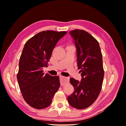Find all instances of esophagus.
Wrapping results in <instances>:
<instances>
[{
	"mask_svg": "<svg viewBox=\"0 0 126 126\" xmlns=\"http://www.w3.org/2000/svg\"><path fill=\"white\" fill-rule=\"evenodd\" d=\"M60 81H61V85H64L69 82V78L62 76H60Z\"/></svg>",
	"mask_w": 126,
	"mask_h": 126,
	"instance_id": "1",
	"label": "esophagus"
}]
</instances>
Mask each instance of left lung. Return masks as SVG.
I'll return each instance as SVG.
<instances>
[{
  "label": "left lung",
  "mask_w": 126,
  "mask_h": 126,
  "mask_svg": "<svg viewBox=\"0 0 126 126\" xmlns=\"http://www.w3.org/2000/svg\"><path fill=\"white\" fill-rule=\"evenodd\" d=\"M69 33L77 48V62L82 79L79 81L70 78L75 91L67 99L73 108L84 109L94 102L102 89L104 77L102 55L98 42L87 32L75 29Z\"/></svg>",
  "instance_id": "obj_1"
}]
</instances>
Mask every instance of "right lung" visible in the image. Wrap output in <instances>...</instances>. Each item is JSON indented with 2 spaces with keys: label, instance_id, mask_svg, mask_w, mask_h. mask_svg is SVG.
Returning a JSON list of instances; mask_svg holds the SVG:
<instances>
[{
  "label": "right lung",
  "instance_id": "right-lung-1",
  "mask_svg": "<svg viewBox=\"0 0 126 126\" xmlns=\"http://www.w3.org/2000/svg\"><path fill=\"white\" fill-rule=\"evenodd\" d=\"M67 32L46 31L25 43L19 61L17 79L24 100L32 108L42 109L51 104L60 87L59 77L45 74L52 50Z\"/></svg>",
  "mask_w": 126,
  "mask_h": 126
}]
</instances>
